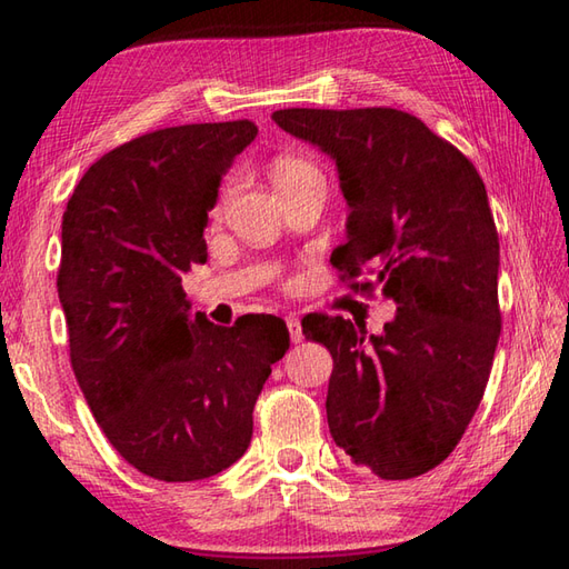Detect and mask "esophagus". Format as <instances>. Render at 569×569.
Returning a JSON list of instances; mask_svg holds the SVG:
<instances>
[{"instance_id": "obj_1", "label": "esophagus", "mask_w": 569, "mask_h": 569, "mask_svg": "<svg viewBox=\"0 0 569 569\" xmlns=\"http://www.w3.org/2000/svg\"><path fill=\"white\" fill-rule=\"evenodd\" d=\"M286 326H288V333H291V341L293 343H301V339H303L301 321H298L296 316H286Z\"/></svg>"}]
</instances>
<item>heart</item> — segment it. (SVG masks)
Returning <instances> with one entry per match:
<instances>
[{"instance_id":"obj_1","label":"heart","mask_w":569,"mask_h":569,"mask_svg":"<svg viewBox=\"0 0 569 569\" xmlns=\"http://www.w3.org/2000/svg\"><path fill=\"white\" fill-rule=\"evenodd\" d=\"M313 168L311 162H306L301 158H293V156H286L281 160H276L273 166V178H276V186H283V182H291L298 180L303 176H313Z\"/></svg>"}]
</instances>
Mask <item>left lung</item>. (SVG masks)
<instances>
[{
    "mask_svg": "<svg viewBox=\"0 0 569 569\" xmlns=\"http://www.w3.org/2000/svg\"><path fill=\"white\" fill-rule=\"evenodd\" d=\"M273 122L331 156L349 206L331 253L351 288L397 303L383 333L311 313L306 339L333 356L326 417L353 465L411 479L441 465L485 397L502 329L499 238L477 168L419 118L391 108L276 110Z\"/></svg>",
    "mask_w": 569,
    "mask_h": 569,
    "instance_id": "obj_1",
    "label": "left lung"
}]
</instances>
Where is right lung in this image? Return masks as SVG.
<instances>
[{"label": "right lung", "instance_id": "right-lung-1", "mask_svg": "<svg viewBox=\"0 0 569 569\" xmlns=\"http://www.w3.org/2000/svg\"><path fill=\"white\" fill-rule=\"evenodd\" d=\"M256 122L140 134L92 162L67 200L57 293L70 361L104 437L142 475L196 481L246 455L253 407L291 346L278 316H190L182 273Z\"/></svg>", "mask_w": 569, "mask_h": 569}]
</instances>
